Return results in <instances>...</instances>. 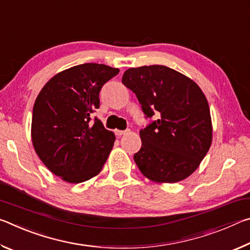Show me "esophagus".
I'll list each match as a JSON object with an SVG mask.
<instances>
[{"mask_svg":"<svg viewBox=\"0 0 250 250\" xmlns=\"http://www.w3.org/2000/svg\"><path fill=\"white\" fill-rule=\"evenodd\" d=\"M129 132H130L129 129L128 130H116L115 131V133H116V135H118V137H121V135H124L125 133H129Z\"/></svg>","mask_w":250,"mask_h":250,"instance_id":"obj_1","label":"esophagus"}]
</instances>
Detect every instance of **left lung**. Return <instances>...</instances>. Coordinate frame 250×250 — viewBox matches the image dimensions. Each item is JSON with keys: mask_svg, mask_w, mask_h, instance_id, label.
<instances>
[{"mask_svg": "<svg viewBox=\"0 0 250 250\" xmlns=\"http://www.w3.org/2000/svg\"><path fill=\"white\" fill-rule=\"evenodd\" d=\"M122 83L132 90L145 118L142 146L133 155L147 179L175 183L196 170L209 150L211 120L208 103L197 84L167 66L129 68Z\"/></svg>", "mask_w": 250, "mask_h": 250, "instance_id": "left-lung-1", "label": "left lung"}]
</instances>
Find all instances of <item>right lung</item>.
Listing matches in <instances>:
<instances>
[{"instance_id": "right-lung-1", "label": "right lung", "mask_w": 250, "mask_h": 250, "mask_svg": "<svg viewBox=\"0 0 250 250\" xmlns=\"http://www.w3.org/2000/svg\"><path fill=\"white\" fill-rule=\"evenodd\" d=\"M118 68L87 62L49 80L33 108L34 149L49 171L69 183H82L101 171L116 137L91 113L99 108L104 84Z\"/></svg>"}]
</instances>
